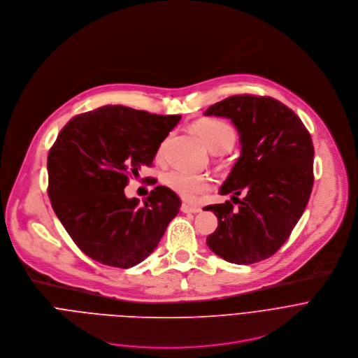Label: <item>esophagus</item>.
<instances>
[{
  "mask_svg": "<svg viewBox=\"0 0 358 358\" xmlns=\"http://www.w3.org/2000/svg\"><path fill=\"white\" fill-rule=\"evenodd\" d=\"M180 210L183 213H199L201 210L200 206H196V204H189V203H183L180 206Z\"/></svg>",
  "mask_w": 358,
  "mask_h": 358,
  "instance_id": "esophagus-1",
  "label": "esophagus"
}]
</instances>
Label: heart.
Listing matches in <instances>:
<instances>
[{
  "mask_svg": "<svg viewBox=\"0 0 358 358\" xmlns=\"http://www.w3.org/2000/svg\"><path fill=\"white\" fill-rule=\"evenodd\" d=\"M193 131L200 136L203 144L214 154L229 151L236 142L234 128L219 118H203L193 124ZM162 151V148H161ZM159 151V152H161ZM165 183L180 197L193 200L210 189V180L204 175H196L182 169L166 173Z\"/></svg>",
  "mask_w": 358,
  "mask_h": 358,
  "instance_id": "1",
  "label": "heart"
}]
</instances>
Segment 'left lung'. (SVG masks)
<instances>
[{
    "label": "left lung",
    "mask_w": 358,
    "mask_h": 358,
    "mask_svg": "<svg viewBox=\"0 0 358 358\" xmlns=\"http://www.w3.org/2000/svg\"><path fill=\"white\" fill-rule=\"evenodd\" d=\"M204 115L231 120L241 144L240 158L219 192L231 193V201L203 208L219 220L206 243L233 264L266 259L288 240L309 201L315 157L310 134L291 108L272 97L231 96L210 106Z\"/></svg>",
    "instance_id": "8db88e82"
}]
</instances>
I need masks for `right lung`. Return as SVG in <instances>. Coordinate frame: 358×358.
Returning a JSON list of instances; mask_svg holds the SVG:
<instances>
[{"label": "right lung", "instance_id": "right-lung-1", "mask_svg": "<svg viewBox=\"0 0 358 358\" xmlns=\"http://www.w3.org/2000/svg\"><path fill=\"white\" fill-rule=\"evenodd\" d=\"M180 115L104 106L71 118L48 155V194L57 219L90 258L131 268L158 247L180 199L157 186L144 204L124 187L151 166Z\"/></svg>", "mask_w": 358, "mask_h": 358}]
</instances>
